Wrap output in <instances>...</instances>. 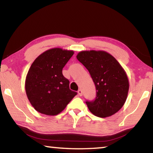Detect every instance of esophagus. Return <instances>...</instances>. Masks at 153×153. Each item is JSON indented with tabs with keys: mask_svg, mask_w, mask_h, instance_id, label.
Listing matches in <instances>:
<instances>
[{
	"mask_svg": "<svg viewBox=\"0 0 153 153\" xmlns=\"http://www.w3.org/2000/svg\"><path fill=\"white\" fill-rule=\"evenodd\" d=\"M77 94H78V95L79 96H80V97H81V96H82V91L81 90H79L78 91H77Z\"/></svg>",
	"mask_w": 153,
	"mask_h": 153,
	"instance_id": "34e87169",
	"label": "esophagus"
}]
</instances>
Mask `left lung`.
<instances>
[{"label":"left lung","instance_id":"1","mask_svg":"<svg viewBox=\"0 0 153 153\" xmlns=\"http://www.w3.org/2000/svg\"><path fill=\"white\" fill-rule=\"evenodd\" d=\"M76 57L88 70L97 89V97L86 102L93 115L107 117L120 111L126 101L129 80L120 63L104 51H82Z\"/></svg>","mask_w":153,"mask_h":153}]
</instances>
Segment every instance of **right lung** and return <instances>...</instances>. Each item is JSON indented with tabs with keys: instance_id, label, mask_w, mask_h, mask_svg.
Masks as SVG:
<instances>
[{
	"instance_id": "right-lung-1",
	"label": "right lung",
	"mask_w": 153,
	"mask_h": 153,
	"mask_svg": "<svg viewBox=\"0 0 153 153\" xmlns=\"http://www.w3.org/2000/svg\"><path fill=\"white\" fill-rule=\"evenodd\" d=\"M74 54V51L53 48L33 62L25 78V88L28 100L38 112L58 115L77 94L69 89V81L62 74Z\"/></svg>"
}]
</instances>
